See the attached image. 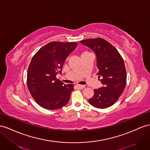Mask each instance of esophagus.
<instances>
[{
    "mask_svg": "<svg viewBox=\"0 0 150 150\" xmlns=\"http://www.w3.org/2000/svg\"><path fill=\"white\" fill-rule=\"evenodd\" d=\"M76 86L79 89H83V88H85L86 86H83V85H80V84H76Z\"/></svg>",
    "mask_w": 150,
    "mask_h": 150,
    "instance_id": "esophagus-1",
    "label": "esophagus"
}]
</instances>
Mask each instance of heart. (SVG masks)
<instances>
[{
	"instance_id": "heart-1",
	"label": "heart",
	"mask_w": 150,
	"mask_h": 150,
	"mask_svg": "<svg viewBox=\"0 0 150 150\" xmlns=\"http://www.w3.org/2000/svg\"><path fill=\"white\" fill-rule=\"evenodd\" d=\"M86 53H89V52H84L82 54H86Z\"/></svg>"
}]
</instances>
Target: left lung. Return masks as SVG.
<instances>
[{"instance_id":"obj_1","label":"left lung","mask_w":150,"mask_h":150,"mask_svg":"<svg viewBox=\"0 0 150 150\" xmlns=\"http://www.w3.org/2000/svg\"><path fill=\"white\" fill-rule=\"evenodd\" d=\"M93 49L97 57L98 78L103 87L94 89L93 97L89 99L96 108H106L117 102L124 91L127 73L124 59L117 49L109 42L98 37L80 41Z\"/></svg>"}]
</instances>
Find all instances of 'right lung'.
<instances>
[{"label": "right lung", "instance_id": "add662e5", "mask_svg": "<svg viewBox=\"0 0 150 150\" xmlns=\"http://www.w3.org/2000/svg\"><path fill=\"white\" fill-rule=\"evenodd\" d=\"M76 45L75 42H51L33 56L26 82L32 98L42 108L57 110L68 103L74 85H65L56 76L62 71L65 59Z\"/></svg>", "mask_w": 150, "mask_h": 150}]
</instances>
